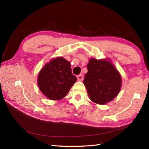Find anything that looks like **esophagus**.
I'll return each mask as SVG.
<instances>
[{"label":"esophagus","instance_id":"34e87169","mask_svg":"<svg viewBox=\"0 0 149 149\" xmlns=\"http://www.w3.org/2000/svg\"><path fill=\"white\" fill-rule=\"evenodd\" d=\"M77 79H78V81H82L83 80V79H84V76L82 74H80V75H77Z\"/></svg>","mask_w":149,"mask_h":149}]
</instances>
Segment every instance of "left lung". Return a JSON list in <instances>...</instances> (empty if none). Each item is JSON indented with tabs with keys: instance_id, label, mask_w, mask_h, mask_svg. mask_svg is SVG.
I'll use <instances>...</instances> for the list:
<instances>
[{
	"instance_id": "1",
	"label": "left lung",
	"mask_w": 149,
	"mask_h": 149,
	"mask_svg": "<svg viewBox=\"0 0 149 149\" xmlns=\"http://www.w3.org/2000/svg\"><path fill=\"white\" fill-rule=\"evenodd\" d=\"M87 68L83 83L91 101L102 105L118 95L122 86V78L111 62L91 58Z\"/></svg>"
}]
</instances>
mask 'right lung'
<instances>
[{"instance_id": "1", "label": "right lung", "mask_w": 149, "mask_h": 149, "mask_svg": "<svg viewBox=\"0 0 149 149\" xmlns=\"http://www.w3.org/2000/svg\"><path fill=\"white\" fill-rule=\"evenodd\" d=\"M77 77L72 74L71 65L62 57L50 61L41 70L38 84L42 93L50 100L63 99L74 83Z\"/></svg>"}]
</instances>
